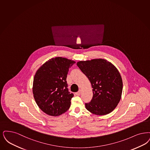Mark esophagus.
<instances>
[{"label": "esophagus", "instance_id": "1", "mask_svg": "<svg viewBox=\"0 0 150 150\" xmlns=\"http://www.w3.org/2000/svg\"><path fill=\"white\" fill-rule=\"evenodd\" d=\"M81 90L80 89V90L78 91V92H76V93H75V94H76V96H80V95L81 94Z\"/></svg>", "mask_w": 150, "mask_h": 150}]
</instances>
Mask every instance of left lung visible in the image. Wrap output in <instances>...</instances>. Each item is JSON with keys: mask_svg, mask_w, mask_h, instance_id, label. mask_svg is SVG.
Listing matches in <instances>:
<instances>
[{"mask_svg": "<svg viewBox=\"0 0 150 150\" xmlns=\"http://www.w3.org/2000/svg\"><path fill=\"white\" fill-rule=\"evenodd\" d=\"M77 65L91 84L93 96L85 103L88 110L102 115L112 112L119 103L123 89V82L117 69L104 59L79 61Z\"/></svg>", "mask_w": 150, "mask_h": 150, "instance_id": "left-lung-1", "label": "left lung"}]
</instances>
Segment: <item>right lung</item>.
Returning a JSON list of instances; mask_svg holds the SVG:
<instances>
[{
	"mask_svg": "<svg viewBox=\"0 0 150 150\" xmlns=\"http://www.w3.org/2000/svg\"><path fill=\"white\" fill-rule=\"evenodd\" d=\"M75 63L66 58L55 57L37 71L33 94L37 104L44 113L58 116L70 108L74 94L69 91L66 78L69 69Z\"/></svg>",
	"mask_w": 150,
	"mask_h": 150,
	"instance_id": "obj_1",
	"label": "right lung"
}]
</instances>
